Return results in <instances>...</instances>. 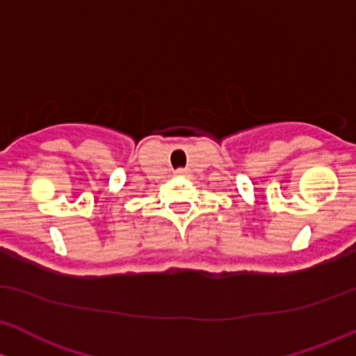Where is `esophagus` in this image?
Instances as JSON below:
<instances>
[{"label":"esophagus","mask_w":356,"mask_h":356,"mask_svg":"<svg viewBox=\"0 0 356 356\" xmlns=\"http://www.w3.org/2000/svg\"><path fill=\"white\" fill-rule=\"evenodd\" d=\"M175 175H177V177H185L186 170H177V171H175Z\"/></svg>","instance_id":"1"}]
</instances>
